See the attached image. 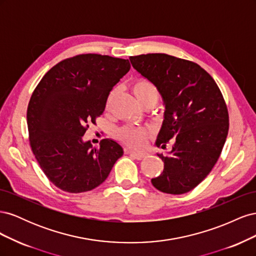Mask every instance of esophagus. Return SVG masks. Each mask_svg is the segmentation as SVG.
<instances>
[{"label":"esophagus","mask_w":256,"mask_h":256,"mask_svg":"<svg viewBox=\"0 0 256 256\" xmlns=\"http://www.w3.org/2000/svg\"><path fill=\"white\" fill-rule=\"evenodd\" d=\"M130 154V156H132L134 158L138 159V160H141L143 158H145L147 156V154L145 152H134V150H129L128 152Z\"/></svg>","instance_id":"obj_1"}]
</instances>
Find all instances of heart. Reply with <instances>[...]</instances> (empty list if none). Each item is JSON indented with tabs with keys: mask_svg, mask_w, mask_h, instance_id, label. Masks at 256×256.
I'll return each instance as SVG.
<instances>
[{
	"mask_svg": "<svg viewBox=\"0 0 256 256\" xmlns=\"http://www.w3.org/2000/svg\"><path fill=\"white\" fill-rule=\"evenodd\" d=\"M132 90L138 102L143 104L146 100L157 99L158 90L154 83L147 79H138L132 85ZM147 132L143 129L126 127L118 131L120 141L131 147H141L144 144Z\"/></svg>",
	"mask_w": 256,
	"mask_h": 256,
	"instance_id": "1",
	"label": "heart"
}]
</instances>
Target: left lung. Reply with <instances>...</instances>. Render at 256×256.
Masks as SVG:
<instances>
[{
    "label": "left lung",
    "instance_id": "8db88e82",
    "mask_svg": "<svg viewBox=\"0 0 256 256\" xmlns=\"http://www.w3.org/2000/svg\"><path fill=\"white\" fill-rule=\"evenodd\" d=\"M143 78L154 83L164 106L156 145L172 140L164 172L152 178L156 189L168 194L189 192L210 173L228 132V113L218 85L190 60L164 53L129 58Z\"/></svg>",
    "mask_w": 256,
    "mask_h": 256
}]
</instances>
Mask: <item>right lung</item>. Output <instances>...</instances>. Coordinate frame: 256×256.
<instances>
[{
    "mask_svg": "<svg viewBox=\"0 0 256 256\" xmlns=\"http://www.w3.org/2000/svg\"><path fill=\"white\" fill-rule=\"evenodd\" d=\"M129 70L128 60L81 54L52 67L33 92L26 113L30 144L46 176L60 190L95 189L122 156V147L112 138L95 147L83 136Z\"/></svg>",
    "mask_w": 256,
    "mask_h": 256,
    "instance_id": "1",
    "label": "right lung"
}]
</instances>
